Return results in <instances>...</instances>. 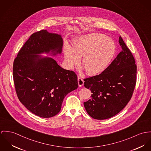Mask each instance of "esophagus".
Masks as SVG:
<instances>
[{
  "mask_svg": "<svg viewBox=\"0 0 151 151\" xmlns=\"http://www.w3.org/2000/svg\"><path fill=\"white\" fill-rule=\"evenodd\" d=\"M78 84L79 87H81L82 86H83L84 81L83 79L81 78V77H78Z\"/></svg>",
  "mask_w": 151,
  "mask_h": 151,
  "instance_id": "34e87169",
  "label": "esophagus"
}]
</instances>
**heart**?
Wrapping results in <instances>:
<instances>
[{"label":"heart","instance_id":"obj_1","mask_svg":"<svg viewBox=\"0 0 151 151\" xmlns=\"http://www.w3.org/2000/svg\"><path fill=\"white\" fill-rule=\"evenodd\" d=\"M115 51V45L107 36L92 34L83 36L74 42L73 49H65V60L70 67L76 66L83 57L82 65L89 75L102 72L110 63Z\"/></svg>","mask_w":151,"mask_h":151}]
</instances>
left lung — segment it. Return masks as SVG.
<instances>
[{"label": "left lung", "instance_id": "1", "mask_svg": "<svg viewBox=\"0 0 151 151\" xmlns=\"http://www.w3.org/2000/svg\"><path fill=\"white\" fill-rule=\"evenodd\" d=\"M122 50L111 64L99 75L84 79V86L92 92L84 102L87 114L104 120L119 113L131 100L137 80L134 57L120 36Z\"/></svg>", "mask_w": 151, "mask_h": 151}]
</instances>
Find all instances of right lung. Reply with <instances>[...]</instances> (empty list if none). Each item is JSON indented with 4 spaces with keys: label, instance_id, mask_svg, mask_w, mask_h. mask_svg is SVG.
Wrapping results in <instances>:
<instances>
[{
    "label": "right lung",
    "instance_id": "1",
    "mask_svg": "<svg viewBox=\"0 0 151 151\" xmlns=\"http://www.w3.org/2000/svg\"><path fill=\"white\" fill-rule=\"evenodd\" d=\"M60 35L42 30L32 34L13 63V80L17 97L32 113L51 117L61 110L65 97L78 87L73 70L64 69L51 58L37 60L43 52L57 49L61 53Z\"/></svg>",
    "mask_w": 151,
    "mask_h": 151
}]
</instances>
